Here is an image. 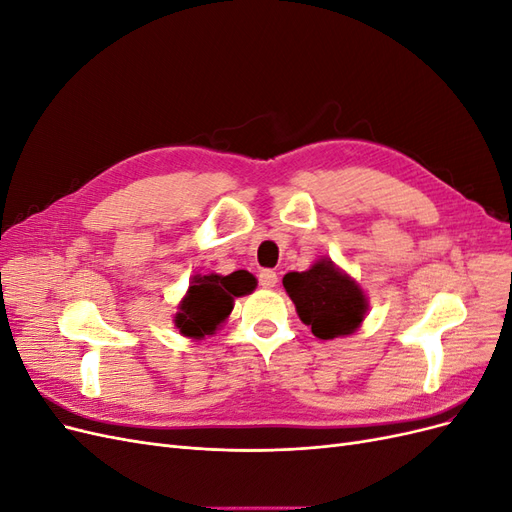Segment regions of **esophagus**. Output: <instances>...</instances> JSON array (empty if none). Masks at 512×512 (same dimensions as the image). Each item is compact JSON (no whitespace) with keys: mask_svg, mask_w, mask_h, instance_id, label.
Masks as SVG:
<instances>
[{"mask_svg":"<svg viewBox=\"0 0 512 512\" xmlns=\"http://www.w3.org/2000/svg\"><path fill=\"white\" fill-rule=\"evenodd\" d=\"M258 282L262 288H273L277 284V273L271 269H262L258 273Z\"/></svg>","mask_w":512,"mask_h":512,"instance_id":"esophagus-1","label":"esophagus"}]
</instances>
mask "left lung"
Returning <instances> with one entry per match:
<instances>
[{
	"mask_svg": "<svg viewBox=\"0 0 512 512\" xmlns=\"http://www.w3.org/2000/svg\"><path fill=\"white\" fill-rule=\"evenodd\" d=\"M284 288L299 318L320 339L354 333L367 312V299L359 284L337 271L331 260H320L303 273H286Z\"/></svg>",
	"mask_w": 512,
	"mask_h": 512,
	"instance_id": "8db88e82",
	"label": "left lung"
}]
</instances>
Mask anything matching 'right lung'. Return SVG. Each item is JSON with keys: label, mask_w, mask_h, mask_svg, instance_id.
<instances>
[{"label": "right lung", "mask_w": 512, "mask_h": 512, "mask_svg": "<svg viewBox=\"0 0 512 512\" xmlns=\"http://www.w3.org/2000/svg\"><path fill=\"white\" fill-rule=\"evenodd\" d=\"M254 288L256 277L243 269L230 275H196L175 316L177 329L194 339L211 335L232 312L235 297L250 294Z\"/></svg>", "instance_id": "obj_1"}]
</instances>
